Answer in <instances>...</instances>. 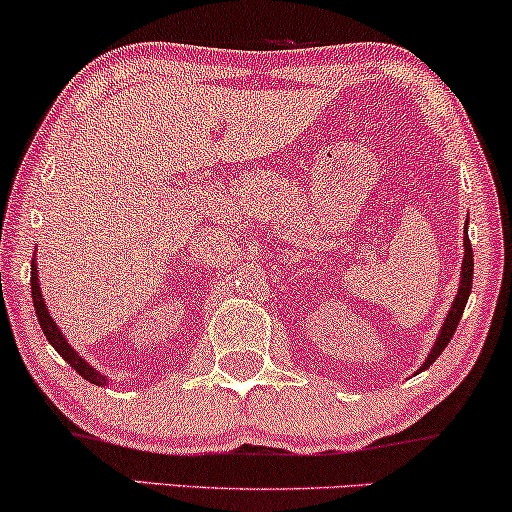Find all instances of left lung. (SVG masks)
<instances>
[{"instance_id":"1","label":"left lung","mask_w":512,"mask_h":512,"mask_svg":"<svg viewBox=\"0 0 512 512\" xmlns=\"http://www.w3.org/2000/svg\"><path fill=\"white\" fill-rule=\"evenodd\" d=\"M471 286H473V249H471V240H468V235H466L464 237V265H461V282H459L457 298H454L452 310H450V314H447L443 328H440V335H438L436 345H433L431 354L426 356V361L422 363V370L429 368L431 363L436 361L440 354H443V349L447 347V342L452 340V335H454V331H457V326H459L461 314H464V307L468 303V293H471Z\"/></svg>"}]
</instances>
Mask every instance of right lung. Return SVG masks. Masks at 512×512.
Here are the masks:
<instances>
[{"label": "right lung", "mask_w": 512, "mask_h": 512, "mask_svg": "<svg viewBox=\"0 0 512 512\" xmlns=\"http://www.w3.org/2000/svg\"><path fill=\"white\" fill-rule=\"evenodd\" d=\"M30 282H32V303H34V310H37L39 326H41V331H44L46 340L55 347V352H58L62 359H65L69 366H72L76 373L83 377V380L93 382V384H97V387H100V384H107V377L97 373L95 368H90V363L83 361L81 356L76 354L72 347H69V342L62 338L60 328L55 326V321L51 319V314H48L46 305H44V298H41V291H39V284H37V265H34V263H32V279H30Z\"/></svg>", "instance_id": "1"}]
</instances>
